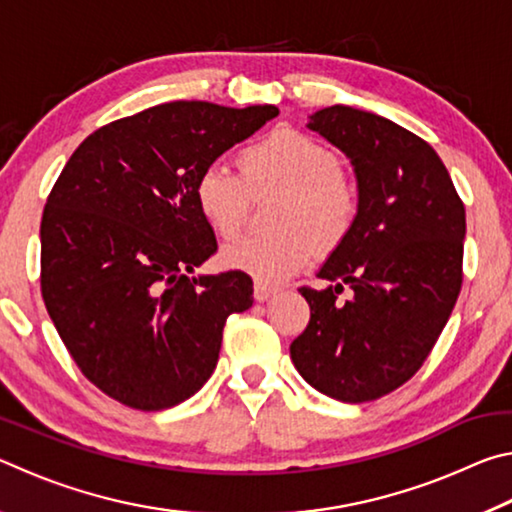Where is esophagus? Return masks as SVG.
Returning <instances> with one entry per match:
<instances>
[{"mask_svg": "<svg viewBox=\"0 0 512 512\" xmlns=\"http://www.w3.org/2000/svg\"><path fill=\"white\" fill-rule=\"evenodd\" d=\"M275 293H277L275 287H266V284H262V282L255 284V300L257 302H266L268 298L275 296Z\"/></svg>", "mask_w": 512, "mask_h": 512, "instance_id": "esophagus-1", "label": "esophagus"}]
</instances>
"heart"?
I'll use <instances>...</instances> for the list:
<instances>
[{"label": "heart", "mask_w": 512, "mask_h": 512, "mask_svg": "<svg viewBox=\"0 0 512 512\" xmlns=\"http://www.w3.org/2000/svg\"><path fill=\"white\" fill-rule=\"evenodd\" d=\"M280 192L273 235H253L223 250V264L262 282H280L316 253V241L334 248L348 237L359 212L357 187L332 149L296 128H277L241 153V176L210 162L198 173V214L223 241L244 228L250 194Z\"/></svg>", "instance_id": "b5f03b06"}]
</instances>
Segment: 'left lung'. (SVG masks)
<instances>
[{"label":"left lung","mask_w":512,"mask_h":512,"mask_svg":"<svg viewBox=\"0 0 512 512\" xmlns=\"http://www.w3.org/2000/svg\"><path fill=\"white\" fill-rule=\"evenodd\" d=\"M307 126L350 158L359 212L318 271L334 287L300 289L311 318L291 361L323 395L370 402L420 370L452 316L465 207L438 153L395 121L329 106ZM345 286L351 298L341 303Z\"/></svg>","instance_id":"1"}]
</instances>
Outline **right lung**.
<instances>
[{
	"label": "right lung",
	"instance_id": "add662e5",
	"mask_svg": "<svg viewBox=\"0 0 512 512\" xmlns=\"http://www.w3.org/2000/svg\"><path fill=\"white\" fill-rule=\"evenodd\" d=\"M277 115L162 103L101 126L60 171L40 223L42 298L76 366L112 400L140 411L189 400L216 368L225 320L253 307L246 273L189 277L216 253L194 183Z\"/></svg>",
	"mask_w": 512,
	"mask_h": 512
}]
</instances>
